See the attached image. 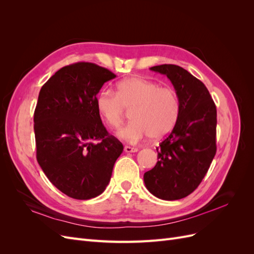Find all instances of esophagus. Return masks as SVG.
Segmentation results:
<instances>
[{"mask_svg": "<svg viewBox=\"0 0 254 254\" xmlns=\"http://www.w3.org/2000/svg\"><path fill=\"white\" fill-rule=\"evenodd\" d=\"M137 150L139 149H137L136 147H131V146H125L124 147L125 152H136Z\"/></svg>", "mask_w": 254, "mask_h": 254, "instance_id": "1", "label": "esophagus"}]
</instances>
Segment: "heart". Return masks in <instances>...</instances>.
Masks as SVG:
<instances>
[{"mask_svg":"<svg viewBox=\"0 0 254 254\" xmlns=\"http://www.w3.org/2000/svg\"><path fill=\"white\" fill-rule=\"evenodd\" d=\"M95 104L98 113L114 129L123 125L126 110L131 111L132 122L118 133L130 143L149 135L152 140L163 139L175 128L181 112L180 99L174 89L140 77L120 81L117 93L102 89Z\"/></svg>","mask_w":254,"mask_h":254,"instance_id":"obj_1","label":"heart"}]
</instances>
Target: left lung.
<instances>
[{
    "label": "left lung",
    "instance_id": "8db88e82",
    "mask_svg": "<svg viewBox=\"0 0 254 254\" xmlns=\"http://www.w3.org/2000/svg\"><path fill=\"white\" fill-rule=\"evenodd\" d=\"M150 70L172 81L181 112L172 132L157 147L158 162L144 174V182L153 196L178 200L198 188L216 153V106L203 82L183 67L161 64Z\"/></svg>",
    "mask_w": 254,
    "mask_h": 254
}]
</instances>
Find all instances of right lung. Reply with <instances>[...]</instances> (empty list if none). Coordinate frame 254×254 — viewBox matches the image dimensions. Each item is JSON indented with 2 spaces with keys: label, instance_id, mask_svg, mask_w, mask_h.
Masks as SVG:
<instances>
[{
  "label": "right lung",
  "instance_id": "obj_1",
  "mask_svg": "<svg viewBox=\"0 0 254 254\" xmlns=\"http://www.w3.org/2000/svg\"><path fill=\"white\" fill-rule=\"evenodd\" d=\"M115 77L95 64L77 63L61 67L39 92L34 113L37 161L71 198L101 195L124 148L106 130L95 104L103 84Z\"/></svg>",
  "mask_w": 254,
  "mask_h": 254
}]
</instances>
